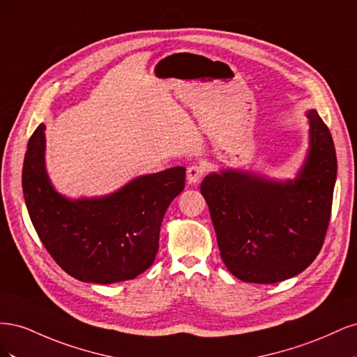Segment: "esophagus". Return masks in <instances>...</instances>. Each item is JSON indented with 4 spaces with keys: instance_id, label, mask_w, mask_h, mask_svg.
<instances>
[{
    "instance_id": "34e87169",
    "label": "esophagus",
    "mask_w": 357,
    "mask_h": 357,
    "mask_svg": "<svg viewBox=\"0 0 357 357\" xmlns=\"http://www.w3.org/2000/svg\"><path fill=\"white\" fill-rule=\"evenodd\" d=\"M204 176V167L201 165H197L193 164L190 167H188V174H186V178H188V183L189 185H197V183L201 181Z\"/></svg>"
}]
</instances>
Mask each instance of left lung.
Masks as SVG:
<instances>
[{"mask_svg":"<svg viewBox=\"0 0 357 357\" xmlns=\"http://www.w3.org/2000/svg\"><path fill=\"white\" fill-rule=\"evenodd\" d=\"M310 153L295 181L277 183L240 171L201 183L226 268L247 283H278L308 268L325 243L337 178L329 128L316 110Z\"/></svg>","mask_w":357,"mask_h":357,"instance_id":"left-lung-1","label":"left lung"}]
</instances>
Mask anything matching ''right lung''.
<instances>
[{
  "instance_id": "add662e5",
  "label": "right lung",
  "mask_w": 357,
  "mask_h": 357,
  "mask_svg": "<svg viewBox=\"0 0 357 357\" xmlns=\"http://www.w3.org/2000/svg\"><path fill=\"white\" fill-rule=\"evenodd\" d=\"M45 125L31 135L22 188L32 225L63 271L86 283L126 282L153 264L171 201L185 189L186 169L169 168L128 183L110 197L70 201L45 169Z\"/></svg>"
}]
</instances>
